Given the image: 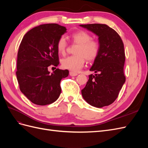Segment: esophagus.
<instances>
[{
  "label": "esophagus",
  "mask_w": 148,
  "mask_h": 148,
  "mask_svg": "<svg viewBox=\"0 0 148 148\" xmlns=\"http://www.w3.org/2000/svg\"><path fill=\"white\" fill-rule=\"evenodd\" d=\"M70 75L71 76V77H75V76L78 75V73H75V72H73V71H70Z\"/></svg>",
  "instance_id": "esophagus-1"
}]
</instances>
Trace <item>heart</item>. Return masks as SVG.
<instances>
[{"instance_id":"b5f03b06","label":"heart","mask_w":148,"mask_h":148,"mask_svg":"<svg viewBox=\"0 0 148 148\" xmlns=\"http://www.w3.org/2000/svg\"><path fill=\"white\" fill-rule=\"evenodd\" d=\"M72 41L78 44L75 51V56H70L61 60V65L65 69L77 72L84 66L85 59L89 61L95 60L99 52V44L96 40L91 39V36L86 31H79L71 35ZM67 43L62 36L57 43V51L60 55H64Z\"/></svg>"}]
</instances>
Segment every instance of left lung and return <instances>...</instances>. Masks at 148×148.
Returning a JSON list of instances; mask_svg holds the SVG:
<instances>
[{
	"mask_svg": "<svg viewBox=\"0 0 148 148\" xmlns=\"http://www.w3.org/2000/svg\"><path fill=\"white\" fill-rule=\"evenodd\" d=\"M79 26L97 36L99 44V53L89 69L98 74L89 75L82 96L89 104L101 108L115 101L125 82L123 43L119 34L106 25Z\"/></svg>",
	"mask_w": 148,
	"mask_h": 148,
	"instance_id": "8db88e82",
	"label": "left lung"
}]
</instances>
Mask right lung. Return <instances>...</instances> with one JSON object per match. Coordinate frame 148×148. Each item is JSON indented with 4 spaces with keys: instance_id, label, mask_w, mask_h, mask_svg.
<instances>
[{
    "instance_id": "1",
    "label": "right lung",
    "mask_w": 148,
    "mask_h": 148,
    "mask_svg": "<svg viewBox=\"0 0 148 148\" xmlns=\"http://www.w3.org/2000/svg\"><path fill=\"white\" fill-rule=\"evenodd\" d=\"M66 32L56 23L41 25L23 36L17 55L16 78L21 92L34 104H50L61 93V79L69 76L68 70L49 71L50 65L59 64L58 40Z\"/></svg>"
}]
</instances>
